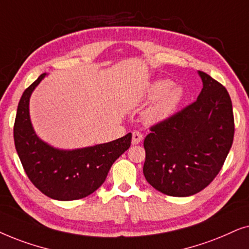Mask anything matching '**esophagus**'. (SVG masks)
Segmentation results:
<instances>
[{
    "label": "esophagus",
    "instance_id": "esophagus-1",
    "mask_svg": "<svg viewBox=\"0 0 249 249\" xmlns=\"http://www.w3.org/2000/svg\"><path fill=\"white\" fill-rule=\"evenodd\" d=\"M143 139V134L139 131H134L132 134V144H139Z\"/></svg>",
    "mask_w": 249,
    "mask_h": 249
}]
</instances>
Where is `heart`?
<instances>
[{"instance_id": "heart-1", "label": "heart", "mask_w": 249, "mask_h": 249, "mask_svg": "<svg viewBox=\"0 0 249 249\" xmlns=\"http://www.w3.org/2000/svg\"><path fill=\"white\" fill-rule=\"evenodd\" d=\"M143 97L150 101L156 100L143 115L145 123L154 125L171 117L183 98V89L180 85H173L171 79L161 78L147 86Z\"/></svg>"}]
</instances>
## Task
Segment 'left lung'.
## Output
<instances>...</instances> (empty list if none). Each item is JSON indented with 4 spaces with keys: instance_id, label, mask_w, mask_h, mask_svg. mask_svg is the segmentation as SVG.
<instances>
[{
    "instance_id": "1",
    "label": "left lung",
    "mask_w": 249,
    "mask_h": 249,
    "mask_svg": "<svg viewBox=\"0 0 249 249\" xmlns=\"http://www.w3.org/2000/svg\"><path fill=\"white\" fill-rule=\"evenodd\" d=\"M203 89L197 100L158 123L144 139L143 174L161 194L188 197L218 174L233 142L232 102L227 89L198 71Z\"/></svg>"
}]
</instances>
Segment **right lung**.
<instances>
[{
	"mask_svg": "<svg viewBox=\"0 0 249 249\" xmlns=\"http://www.w3.org/2000/svg\"><path fill=\"white\" fill-rule=\"evenodd\" d=\"M46 72L26 89L19 101L13 127L16 150L32 183L55 200H76L93 194L111 165L130 148L132 134L107 143L72 149L54 148L41 140L29 116V99Z\"/></svg>",
	"mask_w": 249,
	"mask_h": 249,
	"instance_id": "1",
	"label": "right lung"
}]
</instances>
